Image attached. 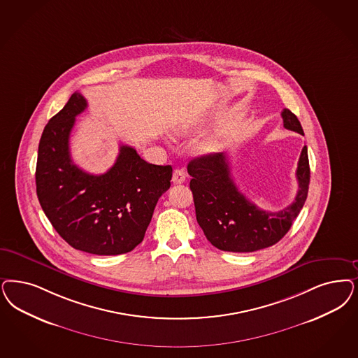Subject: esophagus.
Here are the masks:
<instances>
[{"label": "esophagus", "instance_id": "esophagus-1", "mask_svg": "<svg viewBox=\"0 0 358 358\" xmlns=\"http://www.w3.org/2000/svg\"><path fill=\"white\" fill-rule=\"evenodd\" d=\"M173 184H184L186 181V173L184 169H176L173 172Z\"/></svg>", "mask_w": 358, "mask_h": 358}]
</instances>
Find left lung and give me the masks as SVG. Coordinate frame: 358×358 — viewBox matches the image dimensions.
Returning <instances> with one entry per match:
<instances>
[{
    "label": "left lung",
    "instance_id": "1",
    "mask_svg": "<svg viewBox=\"0 0 358 358\" xmlns=\"http://www.w3.org/2000/svg\"><path fill=\"white\" fill-rule=\"evenodd\" d=\"M284 128L304 135L301 124L289 110L282 112ZM196 217L210 243L222 251L252 252L278 243L291 229L308 196V149L304 145L297 162L299 190L295 201L280 211H266L248 201L233 181L223 153L206 155L189 162Z\"/></svg>",
    "mask_w": 358,
    "mask_h": 358
}]
</instances>
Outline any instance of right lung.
<instances>
[{"instance_id": "obj_1", "label": "right lung", "mask_w": 358, "mask_h": 358, "mask_svg": "<svg viewBox=\"0 0 358 358\" xmlns=\"http://www.w3.org/2000/svg\"><path fill=\"white\" fill-rule=\"evenodd\" d=\"M87 100L74 92L43 129L38 147L36 184L52 227L76 250L95 255L129 252L143 242L159 198L171 187L172 166L143 160L122 145L104 174L75 165L69 140Z\"/></svg>"}]
</instances>
